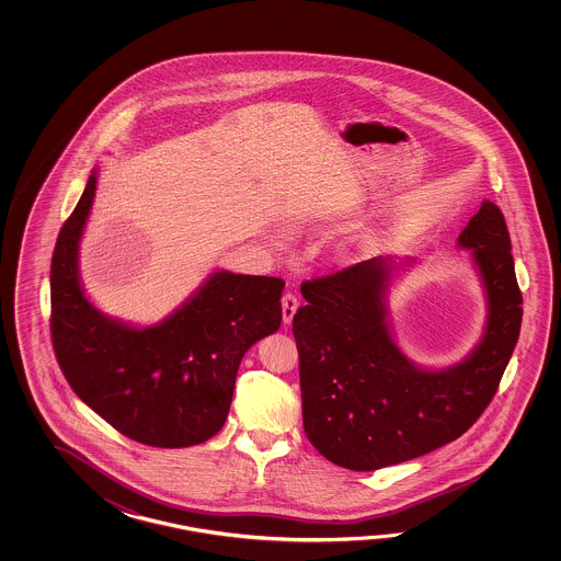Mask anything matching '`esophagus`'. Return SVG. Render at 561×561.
<instances>
[{
  "label": "esophagus",
  "instance_id": "34e87169",
  "mask_svg": "<svg viewBox=\"0 0 561 561\" xmlns=\"http://www.w3.org/2000/svg\"><path fill=\"white\" fill-rule=\"evenodd\" d=\"M280 302H283V321H285V324H290L298 309L297 295L295 293H285L283 298H280Z\"/></svg>",
  "mask_w": 561,
  "mask_h": 561
}]
</instances>
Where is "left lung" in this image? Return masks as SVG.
<instances>
[{"instance_id":"obj_1","label":"left lung","mask_w":561,"mask_h":561,"mask_svg":"<svg viewBox=\"0 0 561 561\" xmlns=\"http://www.w3.org/2000/svg\"><path fill=\"white\" fill-rule=\"evenodd\" d=\"M488 293L485 334L469 357L443 370L415 367L385 322L389 266L363 261L300 285L293 319L302 425L334 466L373 471L403 463L461 437L497 393L522 329V290L512 240L493 203L459 234Z\"/></svg>"}]
</instances>
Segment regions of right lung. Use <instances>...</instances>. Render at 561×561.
Returning <instances> with one entry per match:
<instances>
[{
    "instance_id": "1",
    "label": "right lung",
    "mask_w": 561,
    "mask_h": 561,
    "mask_svg": "<svg viewBox=\"0 0 561 561\" xmlns=\"http://www.w3.org/2000/svg\"><path fill=\"white\" fill-rule=\"evenodd\" d=\"M95 174L64 222L51 256L54 353L85 405L150 447H191L222 430L240 360L283 321L276 276L215 273L167 321L134 329L95 310L78 278V242Z\"/></svg>"
}]
</instances>
